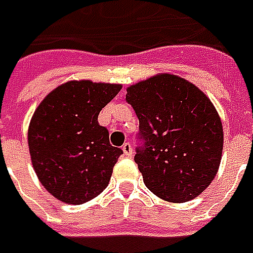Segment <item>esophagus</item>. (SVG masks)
<instances>
[{
	"label": "esophagus",
	"mask_w": 253,
	"mask_h": 253,
	"mask_svg": "<svg viewBox=\"0 0 253 253\" xmlns=\"http://www.w3.org/2000/svg\"><path fill=\"white\" fill-rule=\"evenodd\" d=\"M122 151H124V155H125V156H132L131 143H129V142L124 143V145H122Z\"/></svg>",
	"instance_id": "34e87169"
}]
</instances>
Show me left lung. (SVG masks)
I'll return each mask as SVG.
<instances>
[{
	"mask_svg": "<svg viewBox=\"0 0 253 253\" xmlns=\"http://www.w3.org/2000/svg\"><path fill=\"white\" fill-rule=\"evenodd\" d=\"M139 120L135 162L145 186L166 201L197 197L214 180L224 132L204 92L174 74H158L126 88Z\"/></svg>",
	"mask_w": 253,
	"mask_h": 253,
	"instance_id": "left-lung-1",
	"label": "left lung"
}]
</instances>
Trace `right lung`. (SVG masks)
Masks as SVG:
<instances>
[{"mask_svg":"<svg viewBox=\"0 0 253 253\" xmlns=\"http://www.w3.org/2000/svg\"><path fill=\"white\" fill-rule=\"evenodd\" d=\"M121 84L69 82L50 91L28 129L31 161L42 186L67 204H83L108 186L122 155L110 143L98 114Z\"/></svg>","mask_w":253,"mask_h":253,"instance_id":"right-lung-1","label":"right lung"}]
</instances>
